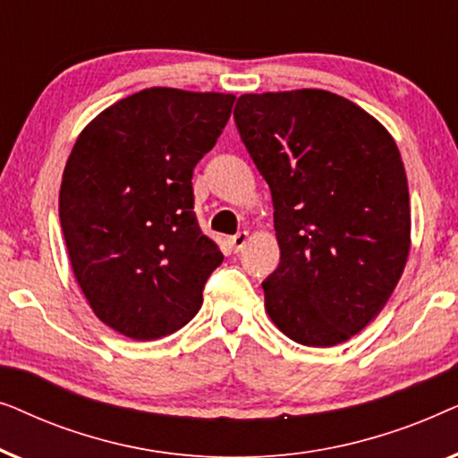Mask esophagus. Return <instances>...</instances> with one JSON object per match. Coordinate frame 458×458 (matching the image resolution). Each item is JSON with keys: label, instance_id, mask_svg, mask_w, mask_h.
I'll list each match as a JSON object with an SVG mask.
<instances>
[{"label": "esophagus", "instance_id": "34e87169", "mask_svg": "<svg viewBox=\"0 0 458 458\" xmlns=\"http://www.w3.org/2000/svg\"><path fill=\"white\" fill-rule=\"evenodd\" d=\"M248 240H250L248 231H240V233H235L233 237H231L229 243H231V248H233V252H242V250L246 248Z\"/></svg>", "mask_w": 458, "mask_h": 458}]
</instances>
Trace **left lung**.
<instances>
[{"mask_svg":"<svg viewBox=\"0 0 458 458\" xmlns=\"http://www.w3.org/2000/svg\"><path fill=\"white\" fill-rule=\"evenodd\" d=\"M271 187L281 259L262 281L271 321L312 348L379 315L411 250L409 183L384 124L323 89L246 93L233 112Z\"/></svg>","mask_w":458,"mask_h":458,"instance_id":"1","label":"left lung"}]
</instances>
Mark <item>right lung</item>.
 Segmentation results:
<instances>
[{
  "label": "right lung",
  "instance_id": "right-lung-1",
  "mask_svg": "<svg viewBox=\"0 0 458 458\" xmlns=\"http://www.w3.org/2000/svg\"><path fill=\"white\" fill-rule=\"evenodd\" d=\"M235 96L149 87L81 131L62 174L60 225L99 321L131 340L171 335L198 315L221 250L193 212V168Z\"/></svg>",
  "mask_w": 458,
  "mask_h": 458
}]
</instances>
